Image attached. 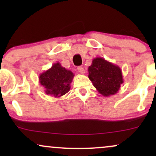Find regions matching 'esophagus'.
Masks as SVG:
<instances>
[{
  "label": "esophagus",
  "mask_w": 156,
  "mask_h": 156,
  "mask_svg": "<svg viewBox=\"0 0 156 156\" xmlns=\"http://www.w3.org/2000/svg\"><path fill=\"white\" fill-rule=\"evenodd\" d=\"M78 71L80 73V74H84V73H85V70H84L83 67H78Z\"/></svg>",
  "instance_id": "1"
}]
</instances>
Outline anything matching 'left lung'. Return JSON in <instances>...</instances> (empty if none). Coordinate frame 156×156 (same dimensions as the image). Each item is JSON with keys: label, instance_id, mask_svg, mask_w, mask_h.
I'll return each instance as SVG.
<instances>
[{"label": "left lung", "instance_id": "obj_1", "mask_svg": "<svg viewBox=\"0 0 156 156\" xmlns=\"http://www.w3.org/2000/svg\"><path fill=\"white\" fill-rule=\"evenodd\" d=\"M92 62L88 77L98 92L104 97L117 94L124 82L120 67L101 57H97Z\"/></svg>", "mask_w": 156, "mask_h": 156}]
</instances>
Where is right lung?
Wrapping results in <instances>:
<instances>
[{"instance_id":"obj_1","label":"right lung","mask_w":156,"mask_h":156,"mask_svg":"<svg viewBox=\"0 0 156 156\" xmlns=\"http://www.w3.org/2000/svg\"><path fill=\"white\" fill-rule=\"evenodd\" d=\"M74 74L65 69L59 62L53 64L52 67L39 76V83L44 87L46 94L55 98L64 95L70 89Z\"/></svg>"}]
</instances>
